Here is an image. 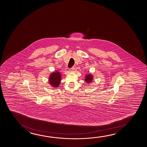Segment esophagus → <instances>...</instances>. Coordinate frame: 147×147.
Returning <instances> with one entry per match:
<instances>
[{
    "label": "esophagus",
    "instance_id": "34e87169",
    "mask_svg": "<svg viewBox=\"0 0 147 147\" xmlns=\"http://www.w3.org/2000/svg\"><path fill=\"white\" fill-rule=\"evenodd\" d=\"M75 70V67H72L70 69V71H74Z\"/></svg>",
    "mask_w": 147,
    "mask_h": 147
}]
</instances>
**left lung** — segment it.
Masks as SVG:
<instances>
[{
  "label": "left lung",
  "mask_w": 147,
  "mask_h": 147,
  "mask_svg": "<svg viewBox=\"0 0 147 147\" xmlns=\"http://www.w3.org/2000/svg\"><path fill=\"white\" fill-rule=\"evenodd\" d=\"M93 76L91 74L87 75L85 76V81L87 83H90L92 81Z\"/></svg>",
  "instance_id": "1"
}]
</instances>
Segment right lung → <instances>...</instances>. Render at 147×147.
<instances>
[{
  "mask_svg": "<svg viewBox=\"0 0 147 147\" xmlns=\"http://www.w3.org/2000/svg\"><path fill=\"white\" fill-rule=\"evenodd\" d=\"M61 75L60 73L56 71L50 75L49 82L54 87H58L60 83Z\"/></svg>",
  "mask_w": 147,
  "mask_h": 147,
  "instance_id": "add662e5",
  "label": "right lung"
}]
</instances>
